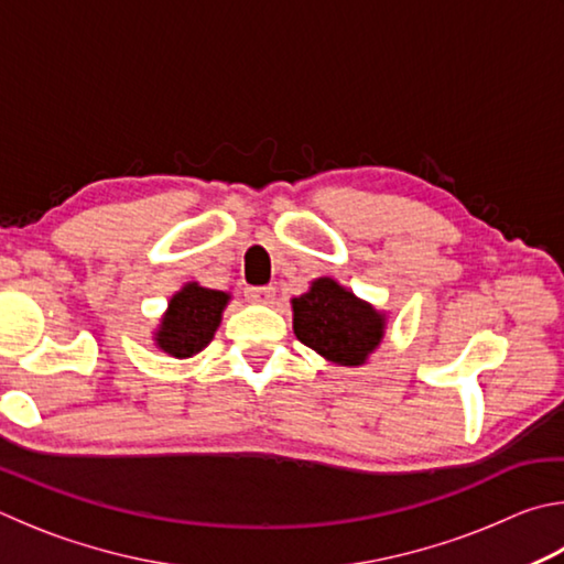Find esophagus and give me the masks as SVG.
<instances>
[{
  "label": "esophagus",
  "mask_w": 564,
  "mask_h": 564,
  "mask_svg": "<svg viewBox=\"0 0 564 564\" xmlns=\"http://www.w3.org/2000/svg\"><path fill=\"white\" fill-rule=\"evenodd\" d=\"M273 295H275V289H271V285H259V289H247V299H249L251 303L269 305V303H273Z\"/></svg>",
  "instance_id": "esophagus-1"
}]
</instances>
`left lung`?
<instances>
[{"mask_svg":"<svg viewBox=\"0 0 564 564\" xmlns=\"http://www.w3.org/2000/svg\"><path fill=\"white\" fill-rule=\"evenodd\" d=\"M291 308L295 337L337 367H362L384 340L387 313L330 275L311 281Z\"/></svg>","mask_w":564,"mask_h":564,"instance_id":"obj_1","label":"left lung"}]
</instances>
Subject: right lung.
Wrapping results in <instances>:
<instances>
[{"mask_svg":"<svg viewBox=\"0 0 564 564\" xmlns=\"http://www.w3.org/2000/svg\"><path fill=\"white\" fill-rule=\"evenodd\" d=\"M229 301L231 293L227 291L204 289L197 281L184 283L170 299L167 311L160 315V323L152 330V343L158 350L177 360L194 357L214 340Z\"/></svg>","mask_w":564,"mask_h":564,"instance_id":"1","label":"right lung"}]
</instances>
